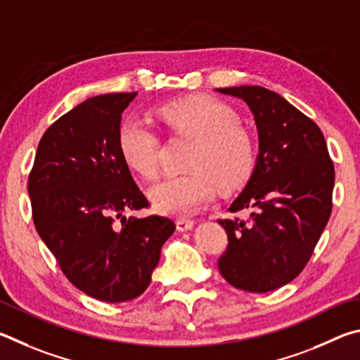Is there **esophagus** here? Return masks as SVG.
<instances>
[{"instance_id":"1","label":"esophagus","mask_w":360,"mask_h":360,"mask_svg":"<svg viewBox=\"0 0 360 360\" xmlns=\"http://www.w3.org/2000/svg\"><path fill=\"white\" fill-rule=\"evenodd\" d=\"M193 226H194L193 219H188V218H179V219H176V229L181 231V232L191 229Z\"/></svg>"}]
</instances>
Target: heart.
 <instances>
[{"label":"heart","mask_w":360,"mask_h":360,"mask_svg":"<svg viewBox=\"0 0 360 360\" xmlns=\"http://www.w3.org/2000/svg\"><path fill=\"white\" fill-rule=\"evenodd\" d=\"M155 115L172 136L191 139L184 175L161 180L150 190L158 210L188 217L215 196L217 186L231 191L250 179L256 166V142L238 123L237 112L223 101L194 94L158 105ZM118 148L132 172L151 179L158 169L160 141L139 118H126L118 129Z\"/></svg>","instance_id":"heart-1"}]
</instances>
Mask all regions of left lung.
<instances>
[{
	"mask_svg": "<svg viewBox=\"0 0 360 360\" xmlns=\"http://www.w3.org/2000/svg\"><path fill=\"white\" fill-rule=\"evenodd\" d=\"M253 112L259 155L255 172L229 212L250 219H218L228 234L219 256L223 278L248 292H269L297 276L330 218L333 162L318 124L264 86L218 88Z\"/></svg>",
	"mask_w": 360,
	"mask_h": 360,
	"instance_id": "left-lung-1",
	"label": "left lung"
}]
</instances>
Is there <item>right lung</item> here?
<instances>
[{
    "label": "right lung",
    "mask_w": 360,
    "mask_h": 360,
    "mask_svg": "<svg viewBox=\"0 0 360 360\" xmlns=\"http://www.w3.org/2000/svg\"><path fill=\"white\" fill-rule=\"evenodd\" d=\"M136 94H101L60 117L44 132L28 176L36 231L61 272L109 304L148 288L175 231L166 217H123L150 205L118 148L122 113Z\"/></svg>",
    "instance_id": "1"
}]
</instances>
